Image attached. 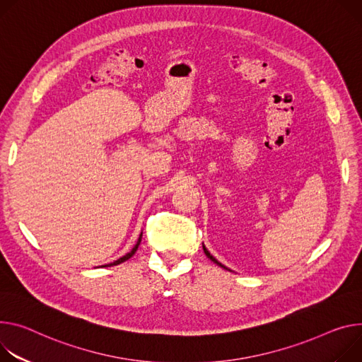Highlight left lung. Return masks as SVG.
<instances>
[{"label": "left lung", "mask_w": 362, "mask_h": 362, "mask_svg": "<svg viewBox=\"0 0 362 362\" xmlns=\"http://www.w3.org/2000/svg\"><path fill=\"white\" fill-rule=\"evenodd\" d=\"M204 251H205V254H206V257H208V258H209V259H211V261H214V262H215V264H218V266H221V267H222V269H226V267H225V266H222V264H221V262H219V261H218V259H216V258H215V257H214V255H211V252H209V251H208V250H206V248H205V245H204Z\"/></svg>", "instance_id": "8db88e82"}]
</instances>
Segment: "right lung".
Instances as JSON below:
<instances>
[{
  "label": "right lung",
  "instance_id": "obj_1",
  "mask_svg": "<svg viewBox=\"0 0 362 362\" xmlns=\"http://www.w3.org/2000/svg\"><path fill=\"white\" fill-rule=\"evenodd\" d=\"M141 237H143V233L140 234V238H139V241H137V244L134 245V248L131 250L129 252H127L125 255H122L121 258H118L117 261H114V262H111V264H105V266H103V267H111V266H118V264H121V262H124V261H127L128 258H131L133 257L134 254H136V251H137V248H139V245H140V243H141Z\"/></svg>",
  "mask_w": 362,
  "mask_h": 362
}]
</instances>
